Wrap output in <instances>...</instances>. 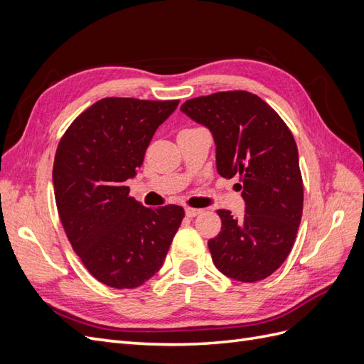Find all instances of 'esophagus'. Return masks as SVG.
Masks as SVG:
<instances>
[{"label": "esophagus", "mask_w": 364, "mask_h": 364, "mask_svg": "<svg viewBox=\"0 0 364 364\" xmlns=\"http://www.w3.org/2000/svg\"><path fill=\"white\" fill-rule=\"evenodd\" d=\"M185 214H186V217H196V215H199V214H202V209H197V208H185Z\"/></svg>", "instance_id": "obj_1"}]
</instances>
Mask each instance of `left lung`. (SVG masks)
<instances>
[{
  "instance_id": "8db88e82",
  "label": "left lung",
  "mask_w": 364,
  "mask_h": 364,
  "mask_svg": "<svg viewBox=\"0 0 364 364\" xmlns=\"http://www.w3.org/2000/svg\"><path fill=\"white\" fill-rule=\"evenodd\" d=\"M181 111L211 130L217 171L238 176L235 188L246 202L241 218L217 211L222 230L208 241L215 267L240 282L270 277L289 257L302 218L304 183L290 129L247 91L196 97Z\"/></svg>"
}]
</instances>
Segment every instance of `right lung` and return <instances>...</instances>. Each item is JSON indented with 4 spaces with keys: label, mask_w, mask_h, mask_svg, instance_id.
I'll use <instances>...</instances> for the list:
<instances>
[{
    "label": "right lung",
    "mask_w": 364,
    "mask_h": 364,
    "mask_svg": "<svg viewBox=\"0 0 364 364\" xmlns=\"http://www.w3.org/2000/svg\"><path fill=\"white\" fill-rule=\"evenodd\" d=\"M179 100L107 97L77 117L53 165L58 213L74 252L112 289H136L164 264L183 208H146L124 182L136 174L156 129Z\"/></svg>",
    "instance_id": "right-lung-1"
}]
</instances>
